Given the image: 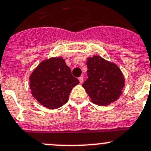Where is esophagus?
<instances>
[{
  "label": "esophagus",
  "mask_w": 151,
  "mask_h": 151,
  "mask_svg": "<svg viewBox=\"0 0 151 151\" xmlns=\"http://www.w3.org/2000/svg\"><path fill=\"white\" fill-rule=\"evenodd\" d=\"M78 80H79V81H80V83H82L83 82V76H81V77H79Z\"/></svg>",
  "instance_id": "esophagus-1"
}]
</instances>
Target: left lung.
I'll return each instance as SVG.
<instances>
[{"label": "left lung", "mask_w": 151, "mask_h": 151, "mask_svg": "<svg viewBox=\"0 0 151 151\" xmlns=\"http://www.w3.org/2000/svg\"><path fill=\"white\" fill-rule=\"evenodd\" d=\"M88 78L83 84L93 104L108 106L118 100L124 86V78L115 63L101 56L88 57L86 62Z\"/></svg>", "instance_id": "8db88e82"}]
</instances>
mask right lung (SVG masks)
I'll return each instance as SVG.
<instances>
[{
    "label": "right lung",
    "instance_id": "1",
    "mask_svg": "<svg viewBox=\"0 0 151 151\" xmlns=\"http://www.w3.org/2000/svg\"><path fill=\"white\" fill-rule=\"evenodd\" d=\"M79 83L62 57L44 60L29 76L33 96L45 107L51 109L65 104L71 91Z\"/></svg>",
    "mask_w": 151,
    "mask_h": 151
}]
</instances>
